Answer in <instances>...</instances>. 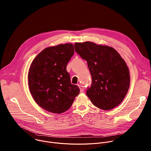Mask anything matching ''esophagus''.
Returning a JSON list of instances; mask_svg holds the SVG:
<instances>
[{
    "label": "esophagus",
    "mask_w": 151,
    "mask_h": 151,
    "mask_svg": "<svg viewBox=\"0 0 151 151\" xmlns=\"http://www.w3.org/2000/svg\"><path fill=\"white\" fill-rule=\"evenodd\" d=\"M78 87H79V89H80V92L81 93H82L83 91V87L82 85H80V84H79L78 85Z\"/></svg>",
    "instance_id": "34e87169"
}]
</instances>
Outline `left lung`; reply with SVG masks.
<instances>
[{
  "instance_id": "obj_1",
  "label": "left lung",
  "mask_w": 151,
  "mask_h": 151,
  "mask_svg": "<svg viewBox=\"0 0 151 151\" xmlns=\"http://www.w3.org/2000/svg\"><path fill=\"white\" fill-rule=\"evenodd\" d=\"M75 51L87 62L91 78L87 95L99 108L108 111L118 106L130 87V72L124 59L113 48L91 42L75 43Z\"/></svg>"
}]
</instances>
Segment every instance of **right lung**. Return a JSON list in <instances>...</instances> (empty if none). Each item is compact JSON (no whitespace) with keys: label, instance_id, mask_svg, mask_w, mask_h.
<instances>
[{"label":"right lung","instance_id":"obj_1","mask_svg":"<svg viewBox=\"0 0 151 151\" xmlns=\"http://www.w3.org/2000/svg\"><path fill=\"white\" fill-rule=\"evenodd\" d=\"M74 54L73 45L60 44L42 51L32 61L28 74L30 92L42 108L61 114L72 106L80 90L71 83L67 64Z\"/></svg>","mask_w":151,"mask_h":151}]
</instances>
